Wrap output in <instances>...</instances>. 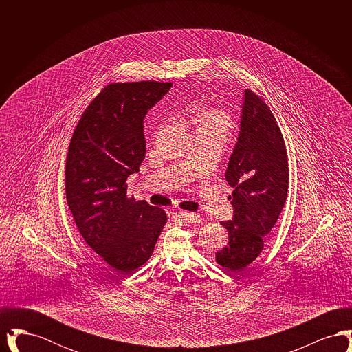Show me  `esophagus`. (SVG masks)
Instances as JSON below:
<instances>
[{
	"mask_svg": "<svg viewBox=\"0 0 352 352\" xmlns=\"http://www.w3.org/2000/svg\"><path fill=\"white\" fill-rule=\"evenodd\" d=\"M177 217L181 219H198L199 217L195 212H188V211H184V210H178Z\"/></svg>",
	"mask_w": 352,
	"mask_h": 352,
	"instance_id": "1",
	"label": "esophagus"
}]
</instances>
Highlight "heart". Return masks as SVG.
<instances>
[{
	"mask_svg": "<svg viewBox=\"0 0 352 352\" xmlns=\"http://www.w3.org/2000/svg\"><path fill=\"white\" fill-rule=\"evenodd\" d=\"M192 120L197 124V131L219 134L224 138H228L234 128V120L231 115L220 108H211L203 112H195Z\"/></svg>",
	"mask_w": 352,
	"mask_h": 352,
	"instance_id": "heart-1",
	"label": "heart"
}]
</instances>
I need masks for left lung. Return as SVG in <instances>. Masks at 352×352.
<instances>
[{
    "instance_id": "obj_1",
    "label": "left lung",
    "mask_w": 352,
    "mask_h": 352,
    "mask_svg": "<svg viewBox=\"0 0 352 352\" xmlns=\"http://www.w3.org/2000/svg\"><path fill=\"white\" fill-rule=\"evenodd\" d=\"M234 187V219L221 221L228 244L217 252V263L239 274L264 248L284 208L289 164L284 135L267 102L245 89L240 134L226 171Z\"/></svg>"
}]
</instances>
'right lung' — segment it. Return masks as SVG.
Segmentation results:
<instances>
[{
  "instance_id": "1",
  "label": "right lung",
  "mask_w": 352,
  "mask_h": 352,
  "mask_svg": "<svg viewBox=\"0 0 352 352\" xmlns=\"http://www.w3.org/2000/svg\"><path fill=\"white\" fill-rule=\"evenodd\" d=\"M171 83H111L79 120L66 160V199L84 241L118 276L144 265L166 212L126 195V179L145 158L142 121Z\"/></svg>"
}]
</instances>
